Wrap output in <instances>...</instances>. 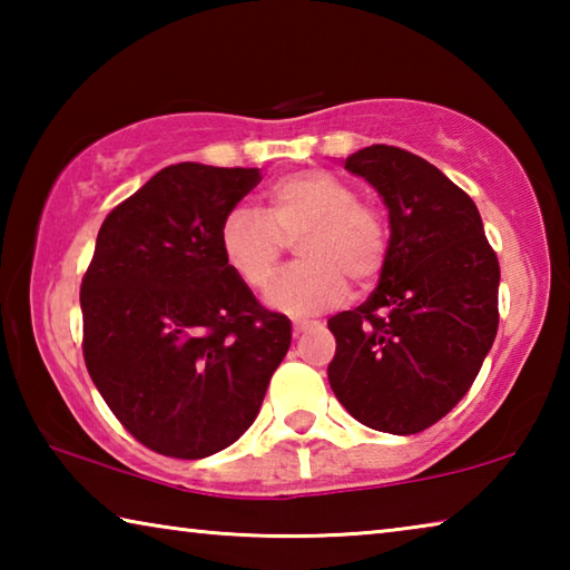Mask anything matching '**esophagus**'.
Instances as JSON below:
<instances>
[{
    "label": "esophagus",
    "mask_w": 570,
    "mask_h": 570,
    "mask_svg": "<svg viewBox=\"0 0 570 570\" xmlns=\"http://www.w3.org/2000/svg\"><path fill=\"white\" fill-rule=\"evenodd\" d=\"M312 326H314V322H294V336L308 332V330H312Z\"/></svg>",
    "instance_id": "1"
}]
</instances>
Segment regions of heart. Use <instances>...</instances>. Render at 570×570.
<instances>
[{"label":"heart","instance_id":"obj_1","mask_svg":"<svg viewBox=\"0 0 570 570\" xmlns=\"http://www.w3.org/2000/svg\"><path fill=\"white\" fill-rule=\"evenodd\" d=\"M296 240V266L274 278L266 304L288 316H312L340 302L346 278L366 286L387 262V224L356 200L350 180L332 170H302L274 180L266 216L236 206L220 220L218 246L226 266L250 288H264L282 262L286 240Z\"/></svg>","mask_w":570,"mask_h":570}]
</instances>
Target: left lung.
<instances>
[{
  "instance_id": "obj_1",
  "label": "left lung",
  "mask_w": 570,
  "mask_h": 570,
  "mask_svg": "<svg viewBox=\"0 0 570 570\" xmlns=\"http://www.w3.org/2000/svg\"><path fill=\"white\" fill-rule=\"evenodd\" d=\"M390 216L372 296L330 320V384L354 420L390 435L428 430L465 397L498 332L500 266L478 206L445 173L392 146L344 160Z\"/></svg>"
}]
</instances>
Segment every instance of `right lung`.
Returning <instances> with one entry per match:
<instances>
[{
  "label": "right lung",
  "instance_id": "add662e5",
  "mask_svg": "<svg viewBox=\"0 0 570 570\" xmlns=\"http://www.w3.org/2000/svg\"><path fill=\"white\" fill-rule=\"evenodd\" d=\"M258 168L178 163L102 220L82 278L85 364L115 417L142 445L200 460L244 435L292 344L230 272L220 220Z\"/></svg>",
  "mask_w": 570,
  "mask_h": 570
}]
</instances>
